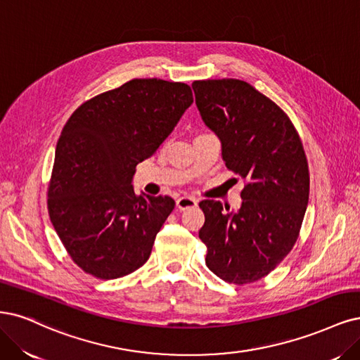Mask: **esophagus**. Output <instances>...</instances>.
Returning a JSON list of instances; mask_svg holds the SVG:
<instances>
[{
    "mask_svg": "<svg viewBox=\"0 0 360 360\" xmlns=\"http://www.w3.org/2000/svg\"><path fill=\"white\" fill-rule=\"evenodd\" d=\"M198 201L195 200V198H191V196H180L177 200V208L180 210H188V208H192V207H196Z\"/></svg>",
    "mask_w": 360,
    "mask_h": 360,
    "instance_id": "obj_1",
    "label": "esophagus"
}]
</instances>
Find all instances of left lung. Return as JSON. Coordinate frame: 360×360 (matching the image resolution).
Listing matches in <instances>:
<instances>
[{
  "instance_id": "left-lung-1",
  "label": "left lung",
  "mask_w": 360,
  "mask_h": 360,
  "mask_svg": "<svg viewBox=\"0 0 360 360\" xmlns=\"http://www.w3.org/2000/svg\"><path fill=\"white\" fill-rule=\"evenodd\" d=\"M192 88L204 123L221 143L226 168L247 181L237 212L220 201L200 202L205 264L228 283H253L298 240L309 193L304 147L288 115L247 82L196 80Z\"/></svg>"
}]
</instances>
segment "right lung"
<instances>
[{
  "mask_svg": "<svg viewBox=\"0 0 360 360\" xmlns=\"http://www.w3.org/2000/svg\"><path fill=\"white\" fill-rule=\"evenodd\" d=\"M192 103L186 83L134 79L83 103L65 123L47 208L84 272L113 280L147 262L176 202L135 193V167L156 153Z\"/></svg>",
  "mask_w": 360,
  "mask_h": 360,
  "instance_id": "add662e5",
  "label": "right lung"
}]
</instances>
